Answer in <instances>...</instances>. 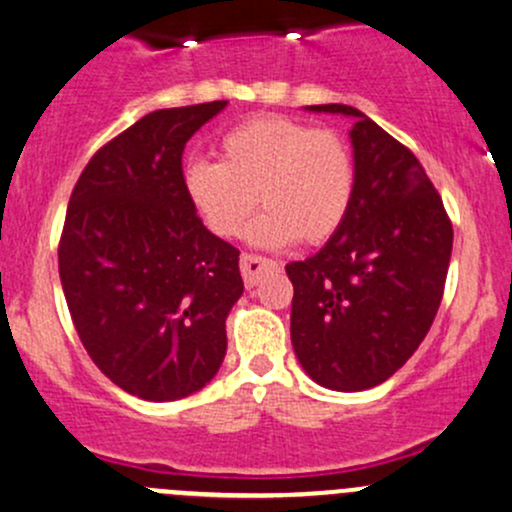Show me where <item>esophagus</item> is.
Here are the masks:
<instances>
[{
    "label": "esophagus",
    "mask_w": 512,
    "mask_h": 512,
    "mask_svg": "<svg viewBox=\"0 0 512 512\" xmlns=\"http://www.w3.org/2000/svg\"><path fill=\"white\" fill-rule=\"evenodd\" d=\"M277 267V262L267 260V257H260V255H242L240 257V272H242V279H245L247 287H255L257 282H260V277L265 274L267 270H274Z\"/></svg>",
    "instance_id": "obj_1"
}]
</instances>
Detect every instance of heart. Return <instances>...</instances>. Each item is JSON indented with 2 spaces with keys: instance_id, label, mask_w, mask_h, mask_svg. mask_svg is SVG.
Instances as JSON below:
<instances>
[{
  "instance_id": "b5f03b06",
  "label": "heart",
  "mask_w": 512,
  "mask_h": 512,
  "mask_svg": "<svg viewBox=\"0 0 512 512\" xmlns=\"http://www.w3.org/2000/svg\"><path fill=\"white\" fill-rule=\"evenodd\" d=\"M181 188L218 238H238L260 193L267 211L247 230L252 245L282 250L301 238L321 245L346 223L355 164L331 129L267 115L230 129L220 139V161H188Z\"/></svg>"
}]
</instances>
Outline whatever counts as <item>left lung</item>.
<instances>
[{
  "mask_svg": "<svg viewBox=\"0 0 512 512\" xmlns=\"http://www.w3.org/2000/svg\"><path fill=\"white\" fill-rule=\"evenodd\" d=\"M355 196L346 223L316 255L287 265L292 346L328 390L385 383L427 336L444 294L454 230L437 188L407 147L351 105Z\"/></svg>",
  "mask_w": 512,
  "mask_h": 512,
  "instance_id": "8db88e82",
  "label": "left lung"
}]
</instances>
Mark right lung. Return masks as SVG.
<instances>
[{
	"label": "right lung",
	"mask_w": 512,
	"mask_h": 512,
	"mask_svg": "<svg viewBox=\"0 0 512 512\" xmlns=\"http://www.w3.org/2000/svg\"><path fill=\"white\" fill-rule=\"evenodd\" d=\"M225 105L144 115L88 161L68 203L58 272L75 331L112 383L149 402L211 383L245 289L240 252L181 188L186 142Z\"/></svg>",
	"instance_id": "right-lung-1"
}]
</instances>
